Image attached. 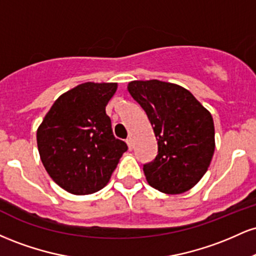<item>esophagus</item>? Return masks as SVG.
<instances>
[{"label":"esophagus","instance_id":"34e87169","mask_svg":"<svg viewBox=\"0 0 256 256\" xmlns=\"http://www.w3.org/2000/svg\"><path fill=\"white\" fill-rule=\"evenodd\" d=\"M126 144H128V149H130V150H132V149H134V140H132V137H128V140H126Z\"/></svg>","mask_w":256,"mask_h":256}]
</instances>
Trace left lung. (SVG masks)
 <instances>
[{
  "mask_svg": "<svg viewBox=\"0 0 256 256\" xmlns=\"http://www.w3.org/2000/svg\"><path fill=\"white\" fill-rule=\"evenodd\" d=\"M128 90L148 116L158 155L143 166L146 182L164 194H183L204 177L216 140L212 114L189 90L177 84L134 80Z\"/></svg>",
  "mask_w": 256,
  "mask_h": 256,
  "instance_id": "left-lung-1",
  "label": "left lung"
}]
</instances>
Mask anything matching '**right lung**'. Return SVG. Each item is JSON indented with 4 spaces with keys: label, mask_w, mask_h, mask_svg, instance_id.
Segmentation results:
<instances>
[{
    "label": "right lung",
    "mask_w": 256,
    "mask_h": 256,
    "mask_svg": "<svg viewBox=\"0 0 256 256\" xmlns=\"http://www.w3.org/2000/svg\"><path fill=\"white\" fill-rule=\"evenodd\" d=\"M116 83L79 84L58 98L37 128L40 160L58 186L73 195H89L110 182L128 150L112 131L106 106Z\"/></svg>",
    "instance_id": "add662e5"
}]
</instances>
